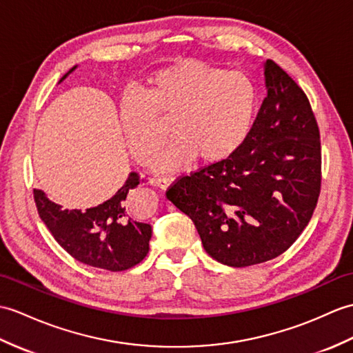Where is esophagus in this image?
Instances as JSON below:
<instances>
[{"mask_svg":"<svg viewBox=\"0 0 353 353\" xmlns=\"http://www.w3.org/2000/svg\"><path fill=\"white\" fill-rule=\"evenodd\" d=\"M174 182V177L173 176H162V177H158L157 179V186H159L161 190H167V188Z\"/></svg>","mask_w":353,"mask_h":353,"instance_id":"34e87169","label":"esophagus"}]
</instances>
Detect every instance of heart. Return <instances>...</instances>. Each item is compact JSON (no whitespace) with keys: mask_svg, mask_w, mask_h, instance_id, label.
<instances>
[{"mask_svg":"<svg viewBox=\"0 0 353 353\" xmlns=\"http://www.w3.org/2000/svg\"><path fill=\"white\" fill-rule=\"evenodd\" d=\"M144 96H128L120 105V128L139 163L154 159L171 123L176 141L162 152L159 170L192 162L218 163L241 149L256 119L259 92L242 72H227L199 60H182L154 72Z\"/></svg>","mask_w":353,"mask_h":353,"instance_id":"b5f03b06","label":"heart"}]
</instances>
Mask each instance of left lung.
Listing matches in <instances>:
<instances>
[{"mask_svg": "<svg viewBox=\"0 0 353 353\" xmlns=\"http://www.w3.org/2000/svg\"><path fill=\"white\" fill-rule=\"evenodd\" d=\"M247 141L228 159L180 176L168 200L192 219L204 250L245 268L288 251L321 194V132L307 94L275 61Z\"/></svg>", "mask_w": 353, "mask_h": 353, "instance_id": "8db88e82", "label": "left lung"}]
</instances>
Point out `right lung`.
<instances>
[{"mask_svg":"<svg viewBox=\"0 0 353 353\" xmlns=\"http://www.w3.org/2000/svg\"><path fill=\"white\" fill-rule=\"evenodd\" d=\"M65 77L68 73L61 79ZM139 182L141 177L132 171L110 200L84 212L61 209L40 190H34V201L40 219L73 259L88 266L120 272L141 263L149 252L152 227L130 218L129 209L130 191Z\"/></svg>","mask_w":353,"mask_h":353,"instance_id":"add662e5","label":"right lung"}]
</instances>
